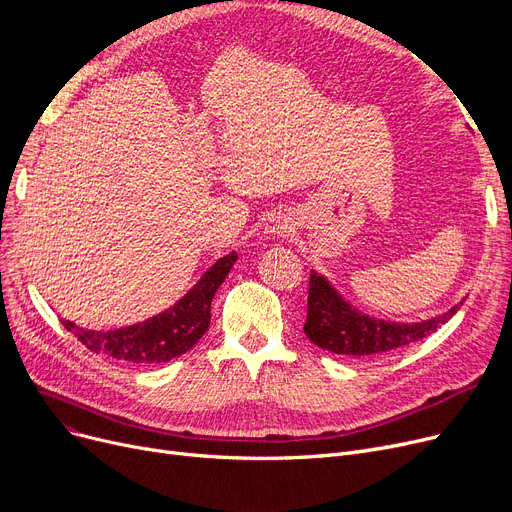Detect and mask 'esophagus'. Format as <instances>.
Wrapping results in <instances>:
<instances>
[{
    "label": "esophagus",
    "instance_id": "esophagus-1",
    "mask_svg": "<svg viewBox=\"0 0 512 512\" xmlns=\"http://www.w3.org/2000/svg\"><path fill=\"white\" fill-rule=\"evenodd\" d=\"M292 230H294V226H292L290 218L278 213V215H272V218L267 220L263 232H265L267 238H284V236L292 234Z\"/></svg>",
    "mask_w": 512,
    "mask_h": 512
}]
</instances>
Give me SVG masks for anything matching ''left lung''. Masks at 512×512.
<instances>
[{"label": "left lung", "instance_id": "8db88e82", "mask_svg": "<svg viewBox=\"0 0 512 512\" xmlns=\"http://www.w3.org/2000/svg\"><path fill=\"white\" fill-rule=\"evenodd\" d=\"M463 303L465 299L446 313L421 321L382 319L357 309L342 297V292L326 276L311 272L307 321L303 330L313 344L334 355L353 359L384 357L434 334L461 309Z\"/></svg>", "mask_w": 512, "mask_h": 512}]
</instances>
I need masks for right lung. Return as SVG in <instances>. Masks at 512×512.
I'll return each instance as SVG.
<instances>
[{
  "label": "right lung",
  "instance_id": "add662e5",
  "mask_svg": "<svg viewBox=\"0 0 512 512\" xmlns=\"http://www.w3.org/2000/svg\"><path fill=\"white\" fill-rule=\"evenodd\" d=\"M236 259V251L220 257L182 299L139 324L105 332L78 328L74 321H64V326L97 355L132 365L168 363L191 351L207 332L211 299L230 274Z\"/></svg>",
  "mask_w": 512,
  "mask_h": 512
}]
</instances>
